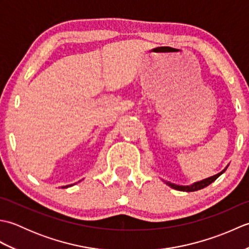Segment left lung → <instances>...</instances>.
<instances>
[{
  "instance_id": "8db88e82",
  "label": "left lung",
  "mask_w": 249,
  "mask_h": 249,
  "mask_svg": "<svg viewBox=\"0 0 249 249\" xmlns=\"http://www.w3.org/2000/svg\"><path fill=\"white\" fill-rule=\"evenodd\" d=\"M227 168H228V167H226V168L224 169V170L221 171V172H219L218 174H215V176H213V177L205 178V179H203V181H200V182L195 183V184H193V185H190V186H179V185L171 184V183H167V184H168L170 187H172V188H174V189H177V190H181V192H196V190L202 189V188H204V187H206V186H209L210 184H212L216 178H217L218 177H220L221 174H223V173L227 170Z\"/></svg>"
}]
</instances>
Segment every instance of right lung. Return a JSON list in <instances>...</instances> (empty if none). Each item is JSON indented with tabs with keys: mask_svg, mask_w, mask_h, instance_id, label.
Listing matches in <instances>:
<instances>
[{
	"mask_svg": "<svg viewBox=\"0 0 249 249\" xmlns=\"http://www.w3.org/2000/svg\"><path fill=\"white\" fill-rule=\"evenodd\" d=\"M70 186H71V185H67V186H65V187H70ZM63 188H64V186H63Z\"/></svg>",
	"mask_w": 249,
	"mask_h": 249,
	"instance_id": "obj_1",
	"label": "right lung"
}]
</instances>
